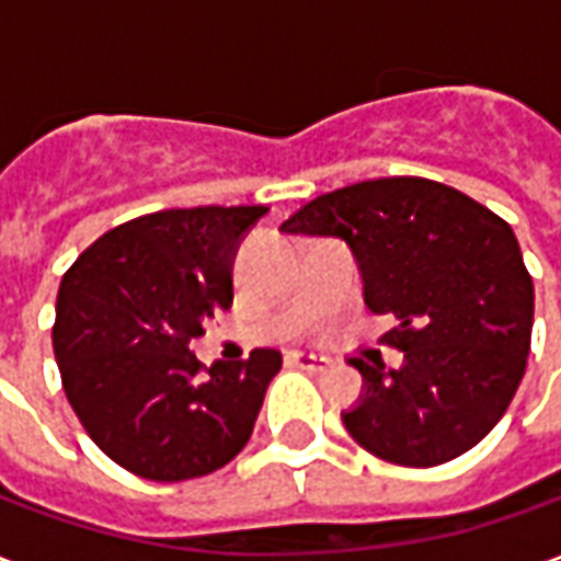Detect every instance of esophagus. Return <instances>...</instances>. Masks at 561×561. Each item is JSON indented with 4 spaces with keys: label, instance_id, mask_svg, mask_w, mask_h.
<instances>
[{
    "label": "esophagus",
    "instance_id": "esophagus-1",
    "mask_svg": "<svg viewBox=\"0 0 561 561\" xmlns=\"http://www.w3.org/2000/svg\"><path fill=\"white\" fill-rule=\"evenodd\" d=\"M285 364L300 366V369H309V373H324V369L330 366V360L312 352H288L285 354Z\"/></svg>",
    "mask_w": 561,
    "mask_h": 561
}]
</instances>
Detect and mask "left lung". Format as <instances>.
<instances>
[{
  "mask_svg": "<svg viewBox=\"0 0 561 561\" xmlns=\"http://www.w3.org/2000/svg\"><path fill=\"white\" fill-rule=\"evenodd\" d=\"M279 231L340 237L364 300L393 316L405 364L354 357L360 400L342 423L369 454L426 469L466 454L502 421L531 342L535 288L511 225L457 188L381 176L318 195Z\"/></svg>",
  "mask_w": 561,
  "mask_h": 561,
  "instance_id": "left-lung-1",
  "label": "left lung"
}]
</instances>
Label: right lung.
Instances as JSON below:
<instances>
[{"instance_id": "obj_1", "label": "right lung", "mask_w": 561, "mask_h": 561, "mask_svg": "<svg viewBox=\"0 0 561 561\" xmlns=\"http://www.w3.org/2000/svg\"><path fill=\"white\" fill-rule=\"evenodd\" d=\"M267 207L161 209L99 237L56 297L54 352L95 445L147 481H188L249 442L276 348L204 366L192 340L233 304V257Z\"/></svg>"}]
</instances>
